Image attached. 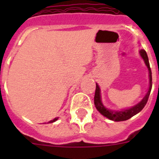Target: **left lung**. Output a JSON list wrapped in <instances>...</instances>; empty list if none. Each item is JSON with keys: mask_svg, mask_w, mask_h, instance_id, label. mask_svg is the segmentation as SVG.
Instances as JSON below:
<instances>
[{"mask_svg": "<svg viewBox=\"0 0 159 159\" xmlns=\"http://www.w3.org/2000/svg\"><path fill=\"white\" fill-rule=\"evenodd\" d=\"M139 54L142 58L143 59L144 62H145V65L148 68V77H149V87L147 91L145 97L139 102V103L136 104L134 106L131 107V108H126V109H121V110H111L109 108H106L102 103V94H101V89L98 84L96 83V89H95V94H94V105L97 110L102 114L103 116L105 118H108V119L114 121H126V120L129 119L131 117L134 115H137L138 113L141 111L144 108V107L146 105L147 102L150 94L151 90L152 87V70L150 68V65H149L148 57L147 55V53L145 50L141 49L139 51Z\"/></svg>", "mask_w": 159, "mask_h": 159, "instance_id": "1", "label": "left lung"}]
</instances>
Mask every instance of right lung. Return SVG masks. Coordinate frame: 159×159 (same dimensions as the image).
<instances>
[{
    "label": "right lung",
    "instance_id": "1",
    "mask_svg": "<svg viewBox=\"0 0 159 159\" xmlns=\"http://www.w3.org/2000/svg\"><path fill=\"white\" fill-rule=\"evenodd\" d=\"M57 119H58V117H57V118H54V119H53V120H51V121H48V123H53V122H54V121H57Z\"/></svg>",
    "mask_w": 159,
    "mask_h": 159
}]
</instances>
